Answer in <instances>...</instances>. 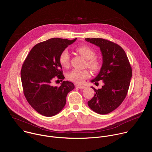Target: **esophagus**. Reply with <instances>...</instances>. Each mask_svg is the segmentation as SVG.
<instances>
[{
  "label": "esophagus",
  "mask_w": 152,
  "mask_h": 152,
  "mask_svg": "<svg viewBox=\"0 0 152 152\" xmlns=\"http://www.w3.org/2000/svg\"><path fill=\"white\" fill-rule=\"evenodd\" d=\"M75 87L78 88H80V89H83V88H85L86 87L83 86V85H81V84H76L75 85Z\"/></svg>",
  "instance_id": "obj_1"
}]
</instances>
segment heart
Here are the masks:
<instances>
[{
	"mask_svg": "<svg viewBox=\"0 0 152 152\" xmlns=\"http://www.w3.org/2000/svg\"><path fill=\"white\" fill-rule=\"evenodd\" d=\"M76 51L81 55L85 59H88L87 65L94 72L98 71L101 68V62L99 59L94 57V50L87 45H81L76 48ZM70 56L67 49H64L61 53L59 57V61L61 66L64 68H68L69 65ZM90 72L88 69H74L66 74V77L68 80L77 83H81L86 79L89 78Z\"/></svg>",
	"mask_w": 152,
	"mask_h": 152,
	"instance_id": "obj_1",
	"label": "heart"
}]
</instances>
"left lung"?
Returning a JSON list of instances; mask_svg holds the SVG:
<instances>
[{
	"mask_svg": "<svg viewBox=\"0 0 152 152\" xmlns=\"http://www.w3.org/2000/svg\"><path fill=\"white\" fill-rule=\"evenodd\" d=\"M85 40L98 46L102 52L103 64L97 76L91 81L96 84L102 80L101 88L94 89L96 93L88 102V105L95 112L105 115L116 109L126 97L132 69L124 49L118 45L100 38Z\"/></svg>",
	"mask_w": 152,
	"mask_h": 152,
	"instance_id": "1",
	"label": "left lung"
}]
</instances>
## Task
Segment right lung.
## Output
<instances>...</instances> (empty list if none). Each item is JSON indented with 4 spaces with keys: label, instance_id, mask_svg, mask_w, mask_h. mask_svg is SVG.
<instances>
[{
    "label": "right lung",
    "instance_id": "add662e5",
    "mask_svg": "<svg viewBox=\"0 0 152 152\" xmlns=\"http://www.w3.org/2000/svg\"><path fill=\"white\" fill-rule=\"evenodd\" d=\"M76 40L53 38L39 43L23 64L21 78L24 96L31 106L43 116H52L61 112L68 93L75 87L68 81H64L59 87L52 83L55 77L61 81L65 78L59 57Z\"/></svg>",
    "mask_w": 152,
    "mask_h": 152
}]
</instances>
